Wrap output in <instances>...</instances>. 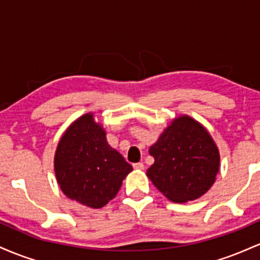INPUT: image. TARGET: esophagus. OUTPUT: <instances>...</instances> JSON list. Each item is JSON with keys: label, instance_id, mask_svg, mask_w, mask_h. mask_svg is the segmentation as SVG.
Instances as JSON below:
<instances>
[{"label": "esophagus", "instance_id": "obj_1", "mask_svg": "<svg viewBox=\"0 0 260 260\" xmlns=\"http://www.w3.org/2000/svg\"><path fill=\"white\" fill-rule=\"evenodd\" d=\"M133 168L136 170H144V164H143V162L133 164Z\"/></svg>", "mask_w": 260, "mask_h": 260}]
</instances>
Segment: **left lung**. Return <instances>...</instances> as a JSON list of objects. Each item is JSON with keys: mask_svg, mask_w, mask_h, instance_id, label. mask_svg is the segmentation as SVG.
Instances as JSON below:
<instances>
[{"mask_svg": "<svg viewBox=\"0 0 260 260\" xmlns=\"http://www.w3.org/2000/svg\"><path fill=\"white\" fill-rule=\"evenodd\" d=\"M154 164L147 176L166 198L186 203L210 189L220 169V153L205 127L178 116L149 148Z\"/></svg>", "mask_w": 260, "mask_h": 260, "instance_id": "left-lung-1", "label": "left lung"}]
</instances>
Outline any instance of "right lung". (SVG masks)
<instances>
[{
	"mask_svg": "<svg viewBox=\"0 0 260 260\" xmlns=\"http://www.w3.org/2000/svg\"><path fill=\"white\" fill-rule=\"evenodd\" d=\"M56 180L62 192L85 207L99 209L116 197L133 168L110 147L103 124L91 112L66 129L56 148Z\"/></svg>",
	"mask_w": 260,
	"mask_h": 260,
	"instance_id": "obj_1",
	"label": "right lung"
}]
</instances>
